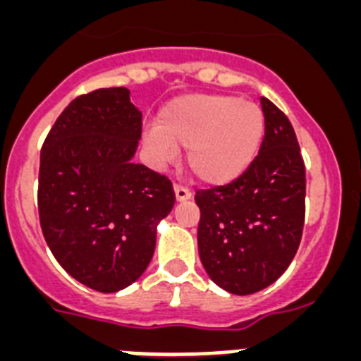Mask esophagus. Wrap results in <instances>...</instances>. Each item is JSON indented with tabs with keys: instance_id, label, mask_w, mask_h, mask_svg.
I'll return each mask as SVG.
<instances>
[{
	"instance_id": "1",
	"label": "esophagus",
	"mask_w": 361,
	"mask_h": 361,
	"mask_svg": "<svg viewBox=\"0 0 361 361\" xmlns=\"http://www.w3.org/2000/svg\"><path fill=\"white\" fill-rule=\"evenodd\" d=\"M173 191H175V199H177L178 202H184V200H190L191 199V191L188 190V188L178 186V184H175Z\"/></svg>"
}]
</instances>
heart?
Here are the masks:
<instances>
[{
    "instance_id": "b5f03b06",
    "label": "heart",
    "mask_w": 361,
    "mask_h": 361,
    "mask_svg": "<svg viewBox=\"0 0 361 361\" xmlns=\"http://www.w3.org/2000/svg\"><path fill=\"white\" fill-rule=\"evenodd\" d=\"M266 119L258 104L235 95L197 94L175 99L152 126L146 142L162 161L188 149L191 173L206 184L240 177L262 145Z\"/></svg>"
}]
</instances>
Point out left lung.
Returning a JSON list of instances; mask_svg holds the SVG:
<instances>
[{
  "mask_svg": "<svg viewBox=\"0 0 361 361\" xmlns=\"http://www.w3.org/2000/svg\"><path fill=\"white\" fill-rule=\"evenodd\" d=\"M266 133L250 168L226 186L197 191L199 255L209 279L231 295H253L295 258L305 216V166L282 110L260 99Z\"/></svg>",
  "mask_w": 361,
  "mask_h": 361,
  "instance_id": "1",
  "label": "left lung"
}]
</instances>
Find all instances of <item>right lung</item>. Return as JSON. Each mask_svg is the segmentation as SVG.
<instances>
[{"label": "right lung", "mask_w": 361, "mask_h": 361, "mask_svg": "<svg viewBox=\"0 0 361 361\" xmlns=\"http://www.w3.org/2000/svg\"><path fill=\"white\" fill-rule=\"evenodd\" d=\"M141 130L128 88H101L73 99L41 149L44 240L70 276L99 293L145 273L159 222L175 204L170 180L133 162Z\"/></svg>", "instance_id": "right-lung-1"}]
</instances>
